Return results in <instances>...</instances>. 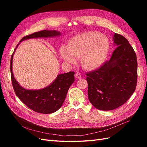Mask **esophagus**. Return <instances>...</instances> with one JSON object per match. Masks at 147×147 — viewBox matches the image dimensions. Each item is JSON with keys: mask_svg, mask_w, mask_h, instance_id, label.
<instances>
[{"mask_svg": "<svg viewBox=\"0 0 147 147\" xmlns=\"http://www.w3.org/2000/svg\"><path fill=\"white\" fill-rule=\"evenodd\" d=\"M75 78H77V79H80V78H82V75L80 74L79 73H77V74H75Z\"/></svg>", "mask_w": 147, "mask_h": 147, "instance_id": "obj_1", "label": "esophagus"}]
</instances>
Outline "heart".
<instances>
[{
    "instance_id": "heart-1",
    "label": "heart",
    "mask_w": 147,
    "mask_h": 147,
    "mask_svg": "<svg viewBox=\"0 0 147 147\" xmlns=\"http://www.w3.org/2000/svg\"><path fill=\"white\" fill-rule=\"evenodd\" d=\"M109 42L104 35L89 31L75 35L69 45H62L59 55L65 63L75 64L80 56L81 64L88 70L99 67L104 63L109 50Z\"/></svg>"
}]
</instances>
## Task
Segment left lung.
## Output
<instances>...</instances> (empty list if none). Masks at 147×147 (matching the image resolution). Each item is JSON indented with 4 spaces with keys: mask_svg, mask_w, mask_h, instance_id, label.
I'll return each instance as SVG.
<instances>
[{
    "mask_svg": "<svg viewBox=\"0 0 147 147\" xmlns=\"http://www.w3.org/2000/svg\"><path fill=\"white\" fill-rule=\"evenodd\" d=\"M115 49L109 61L86 74L88 96L95 108L107 111L124 104L135 91L137 61L134 50L127 40L114 33Z\"/></svg>",
    "mask_w": 147,
    "mask_h": 147,
    "instance_id": "1",
    "label": "left lung"
}]
</instances>
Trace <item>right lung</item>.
Returning a JSON list of instances; mask_svg holds the SVG:
<instances>
[{"mask_svg": "<svg viewBox=\"0 0 147 147\" xmlns=\"http://www.w3.org/2000/svg\"><path fill=\"white\" fill-rule=\"evenodd\" d=\"M61 33L57 30H43L24 37L18 44L11 57L10 72L13 89L16 95L23 103L33 111L43 114L54 113L63 105L67 93L74 81V72L57 75L50 85L40 90H27L20 86L16 81L12 70L13 55L20 43L26 40L38 38L59 37Z\"/></svg>", "mask_w": 147, "mask_h": 147, "instance_id": "right-lung-1", "label": "right lung"}]
</instances>
